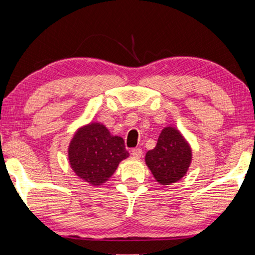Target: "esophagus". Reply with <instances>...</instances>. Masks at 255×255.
<instances>
[{
  "label": "esophagus",
  "mask_w": 255,
  "mask_h": 255,
  "mask_svg": "<svg viewBox=\"0 0 255 255\" xmlns=\"http://www.w3.org/2000/svg\"><path fill=\"white\" fill-rule=\"evenodd\" d=\"M130 153H131V156L134 157V158H141L142 155H143V151L139 148H136V149H132Z\"/></svg>",
  "instance_id": "1"
}]
</instances>
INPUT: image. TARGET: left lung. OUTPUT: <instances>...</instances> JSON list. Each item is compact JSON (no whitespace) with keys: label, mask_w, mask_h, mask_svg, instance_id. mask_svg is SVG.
I'll use <instances>...</instances> for the list:
<instances>
[{"label":"left lung","mask_w":255,"mask_h":255,"mask_svg":"<svg viewBox=\"0 0 255 255\" xmlns=\"http://www.w3.org/2000/svg\"><path fill=\"white\" fill-rule=\"evenodd\" d=\"M193 158L192 148L181 131L167 126L160 132L157 145L145 153V164L159 185L167 186L181 180Z\"/></svg>","instance_id":"obj_1"}]
</instances>
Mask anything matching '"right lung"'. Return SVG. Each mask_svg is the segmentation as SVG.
<instances>
[{
  "label": "right lung",
  "mask_w": 255,
  "mask_h": 255,
  "mask_svg": "<svg viewBox=\"0 0 255 255\" xmlns=\"http://www.w3.org/2000/svg\"><path fill=\"white\" fill-rule=\"evenodd\" d=\"M128 157L124 138L96 121L78 128L68 146L71 170L91 186L105 184Z\"/></svg>",
  "instance_id": "1"
}]
</instances>
